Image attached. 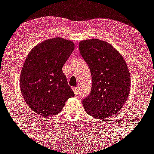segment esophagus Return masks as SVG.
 <instances>
[{
	"label": "esophagus",
	"instance_id": "34e87169",
	"mask_svg": "<svg viewBox=\"0 0 154 154\" xmlns=\"http://www.w3.org/2000/svg\"><path fill=\"white\" fill-rule=\"evenodd\" d=\"M73 91H74V94H75L76 95H77V94H78V89H77V87H74V88H73Z\"/></svg>",
	"mask_w": 154,
	"mask_h": 154
}]
</instances>
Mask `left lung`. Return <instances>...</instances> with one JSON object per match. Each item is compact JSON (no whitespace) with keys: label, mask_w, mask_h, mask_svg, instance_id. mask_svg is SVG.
<instances>
[{"label":"left lung","mask_w":154,"mask_h":154,"mask_svg":"<svg viewBox=\"0 0 154 154\" xmlns=\"http://www.w3.org/2000/svg\"><path fill=\"white\" fill-rule=\"evenodd\" d=\"M79 48L91 74L92 87L82 100L93 117H110L119 111L130 91V73L123 57L110 43L98 39L81 40Z\"/></svg>","instance_id":"1"}]
</instances>
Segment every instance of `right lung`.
<instances>
[{"mask_svg": "<svg viewBox=\"0 0 154 154\" xmlns=\"http://www.w3.org/2000/svg\"><path fill=\"white\" fill-rule=\"evenodd\" d=\"M74 49L73 42L54 38L39 43L26 58L20 91L28 106L38 114L55 115L74 96L62 70Z\"/></svg>", "mask_w": 154, "mask_h": 154, "instance_id": "1", "label": "right lung"}]
</instances>
